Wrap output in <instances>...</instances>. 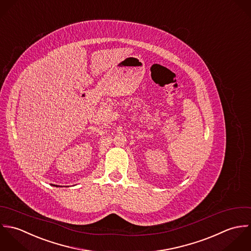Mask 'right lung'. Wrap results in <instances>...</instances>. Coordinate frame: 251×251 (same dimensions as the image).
<instances>
[{
  "instance_id": "obj_1",
  "label": "right lung",
  "mask_w": 251,
  "mask_h": 251,
  "mask_svg": "<svg viewBox=\"0 0 251 251\" xmlns=\"http://www.w3.org/2000/svg\"><path fill=\"white\" fill-rule=\"evenodd\" d=\"M54 186H55V185H54ZM56 186H57V185H56Z\"/></svg>"
}]
</instances>
